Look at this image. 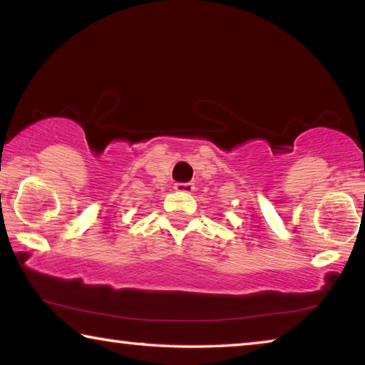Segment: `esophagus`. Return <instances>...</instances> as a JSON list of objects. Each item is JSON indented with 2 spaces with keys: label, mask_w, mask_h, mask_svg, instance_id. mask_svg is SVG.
<instances>
[{
  "label": "esophagus",
  "mask_w": 365,
  "mask_h": 365,
  "mask_svg": "<svg viewBox=\"0 0 365 365\" xmlns=\"http://www.w3.org/2000/svg\"><path fill=\"white\" fill-rule=\"evenodd\" d=\"M174 190L178 191V193H193L195 185L193 183H175Z\"/></svg>",
  "instance_id": "34e87169"
}]
</instances>
